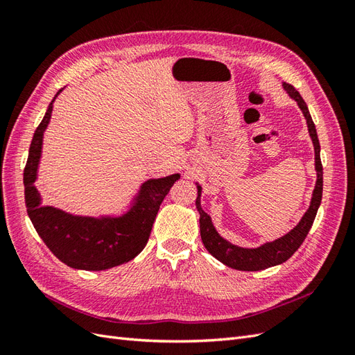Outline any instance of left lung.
I'll list each match as a JSON object with an SVG mask.
<instances>
[{
    "instance_id": "8db88e82",
    "label": "left lung",
    "mask_w": 355,
    "mask_h": 355,
    "mask_svg": "<svg viewBox=\"0 0 355 355\" xmlns=\"http://www.w3.org/2000/svg\"><path fill=\"white\" fill-rule=\"evenodd\" d=\"M283 87L288 93L290 98L296 101L300 111H302L306 120L309 136L313 139L314 151H315V170H317L315 188L313 192V198H311L309 209L305 211L302 219H300V222L296 225V227L286 235H283L282 239H277L271 243H265L261 247H256V249H244V247L235 245L220 237L218 231L214 230L209 214L201 209V202H200L201 187L197 184L198 197L196 204H197V210L200 213V234H201L202 244L209 250V253L216 257L218 261L239 271H261V270H266V268H271L286 262L306 239V235L314 223L317 210L320 207L321 196H323V166H321V159H320V142H318V136L315 130V124L313 121V118H311L308 106L302 99V96L299 94V92L293 87L292 84H287V83H283Z\"/></svg>"
}]
</instances>
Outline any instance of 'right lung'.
Wrapping results in <instances>:
<instances>
[{
    "label": "right lung",
    "mask_w": 355,
    "mask_h": 355,
    "mask_svg": "<svg viewBox=\"0 0 355 355\" xmlns=\"http://www.w3.org/2000/svg\"><path fill=\"white\" fill-rule=\"evenodd\" d=\"M62 90H59L55 99ZM37 127L24 170L25 202L35 231L59 261L75 270L103 271L125 263L144 250L161 202L180 178L179 173L142 184L133 206L123 216H73L51 206H42L35 179L42 136L50 123L53 102Z\"/></svg>",
    "instance_id": "right-lung-1"
}]
</instances>
